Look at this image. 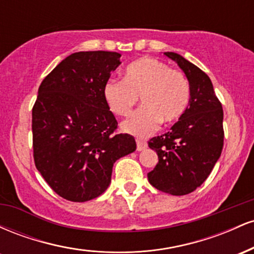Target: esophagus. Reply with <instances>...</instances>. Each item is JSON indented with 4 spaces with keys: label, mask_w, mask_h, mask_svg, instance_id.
Instances as JSON below:
<instances>
[{
    "label": "esophagus",
    "mask_w": 254,
    "mask_h": 254,
    "mask_svg": "<svg viewBox=\"0 0 254 254\" xmlns=\"http://www.w3.org/2000/svg\"><path fill=\"white\" fill-rule=\"evenodd\" d=\"M136 143H137V150H138V151L143 150V149H145V148H147V143H145V141H142V139L137 138Z\"/></svg>",
    "instance_id": "34e87169"
}]
</instances>
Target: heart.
<instances>
[{"mask_svg":"<svg viewBox=\"0 0 254 254\" xmlns=\"http://www.w3.org/2000/svg\"><path fill=\"white\" fill-rule=\"evenodd\" d=\"M103 94L110 110L121 117L129 116L141 97L143 106L122 127L131 135L144 137L154 132L161 122L168 125L182 117L190 103L191 89L182 70L144 57L127 66L123 80L107 81Z\"/></svg>","mask_w":254,"mask_h":254,"instance_id":"b5f03b06","label":"heart"}]
</instances>
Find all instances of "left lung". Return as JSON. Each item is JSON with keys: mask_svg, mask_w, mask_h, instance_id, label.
I'll return each mask as SVG.
<instances>
[{"mask_svg": "<svg viewBox=\"0 0 254 254\" xmlns=\"http://www.w3.org/2000/svg\"><path fill=\"white\" fill-rule=\"evenodd\" d=\"M165 55L185 72L191 98L185 113L171 130L148 142L159 157L148 180L159 191L184 196L205 182L222 153L223 110L205 72L180 55Z\"/></svg>", "mask_w": 254, "mask_h": 254, "instance_id": "obj_1", "label": "left lung"}]
</instances>
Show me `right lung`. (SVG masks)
Listing matches in <instances>:
<instances>
[{"label": "right lung", "instance_id": "right-lung-1", "mask_svg": "<svg viewBox=\"0 0 254 254\" xmlns=\"http://www.w3.org/2000/svg\"><path fill=\"white\" fill-rule=\"evenodd\" d=\"M122 55L75 52L40 83L32 109L37 170L58 196L87 202L103 194L113 164L136 150L104 99L103 89Z\"/></svg>", "mask_w": 254, "mask_h": 254}]
</instances>
